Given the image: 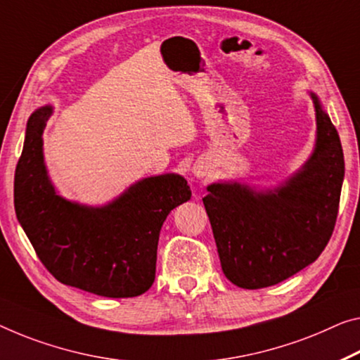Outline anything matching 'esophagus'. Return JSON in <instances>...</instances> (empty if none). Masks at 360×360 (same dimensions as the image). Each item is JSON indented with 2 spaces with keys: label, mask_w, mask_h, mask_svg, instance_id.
I'll use <instances>...</instances> for the list:
<instances>
[{
  "label": "esophagus",
  "mask_w": 360,
  "mask_h": 360,
  "mask_svg": "<svg viewBox=\"0 0 360 360\" xmlns=\"http://www.w3.org/2000/svg\"><path fill=\"white\" fill-rule=\"evenodd\" d=\"M206 167H204V165H201V164H196L195 167H193V175L195 176H198V179H202V176H206Z\"/></svg>",
  "instance_id": "1"
}]
</instances>
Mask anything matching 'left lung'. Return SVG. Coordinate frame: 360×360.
I'll use <instances>...</instances> for the list:
<instances>
[{
  "label": "left lung",
  "instance_id": "8db88e82",
  "mask_svg": "<svg viewBox=\"0 0 360 360\" xmlns=\"http://www.w3.org/2000/svg\"><path fill=\"white\" fill-rule=\"evenodd\" d=\"M307 93L317 129L301 167L270 188L236 179L214 181L202 198L222 272L240 288L259 290L290 278L322 254L333 233L345 156L322 101Z\"/></svg>",
  "mask_w": 360,
  "mask_h": 360
}]
</instances>
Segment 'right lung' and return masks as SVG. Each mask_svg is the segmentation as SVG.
Instances as JSON below:
<instances>
[{
  "label": "right lung",
  "instance_id": "right-lung-1",
  "mask_svg": "<svg viewBox=\"0 0 360 360\" xmlns=\"http://www.w3.org/2000/svg\"><path fill=\"white\" fill-rule=\"evenodd\" d=\"M53 112V104H45L27 120L14 175L19 224L60 283L104 297L140 296L156 276L164 220L191 198L190 185L185 176L169 172L136 180L101 206L64 198L43 153V131Z\"/></svg>",
  "mask_w": 360,
  "mask_h": 360
}]
</instances>
